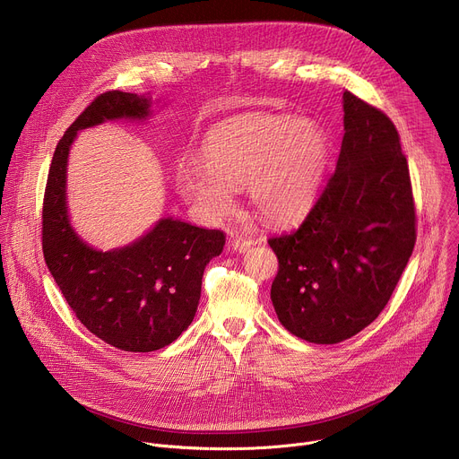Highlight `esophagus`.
Returning a JSON list of instances; mask_svg holds the SVG:
<instances>
[{"mask_svg": "<svg viewBox=\"0 0 459 459\" xmlns=\"http://www.w3.org/2000/svg\"><path fill=\"white\" fill-rule=\"evenodd\" d=\"M252 245H254V241H252L250 238H243V236H236V238L230 241V247H232V250H236V252H247Z\"/></svg>", "mask_w": 459, "mask_h": 459, "instance_id": "34e87169", "label": "esophagus"}]
</instances>
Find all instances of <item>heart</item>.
I'll return each mask as SVG.
<instances>
[{"mask_svg": "<svg viewBox=\"0 0 459 459\" xmlns=\"http://www.w3.org/2000/svg\"><path fill=\"white\" fill-rule=\"evenodd\" d=\"M331 161V142L312 121L250 114L230 119L204 142V161L185 158L176 185L209 220L234 207V188L248 185L255 214L273 225L301 220L314 205Z\"/></svg>", "mask_w": 459, "mask_h": 459, "instance_id": "obj_1", "label": "heart"}]
</instances>
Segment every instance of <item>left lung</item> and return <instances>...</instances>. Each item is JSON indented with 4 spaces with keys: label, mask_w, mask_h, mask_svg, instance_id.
Listing matches in <instances>:
<instances>
[{
    "label": "left lung",
    "mask_w": 459,
    "mask_h": 459,
    "mask_svg": "<svg viewBox=\"0 0 459 459\" xmlns=\"http://www.w3.org/2000/svg\"><path fill=\"white\" fill-rule=\"evenodd\" d=\"M336 170L303 223L269 239L271 299L285 329L334 345L368 326L394 292L416 243L409 163L390 117L343 92Z\"/></svg>",
    "instance_id": "left-lung-1"
}]
</instances>
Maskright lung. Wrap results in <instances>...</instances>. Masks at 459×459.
Segmentation results:
<instances>
[{"label": "right lung", "instance_id": "right-lung-1", "mask_svg": "<svg viewBox=\"0 0 459 459\" xmlns=\"http://www.w3.org/2000/svg\"><path fill=\"white\" fill-rule=\"evenodd\" d=\"M151 101L107 91L76 117L59 140L43 195L45 264L76 317L105 343L126 352L170 345L192 323L209 261L225 234L165 218L133 245L100 252L73 230L65 202L69 149L82 128L117 117H147Z\"/></svg>", "mask_w": 459, "mask_h": 459}]
</instances>
